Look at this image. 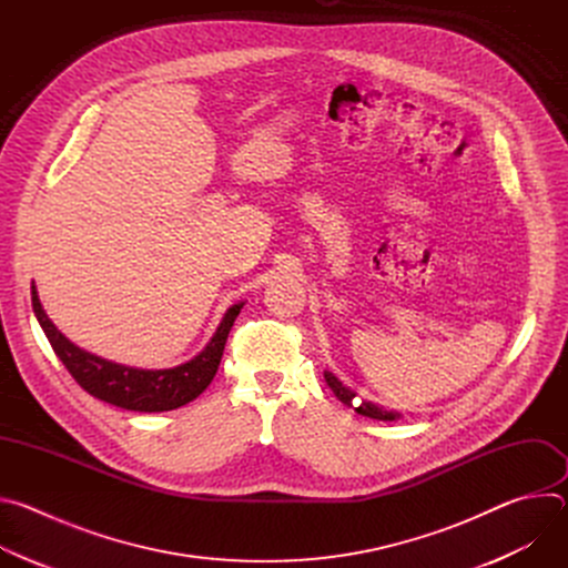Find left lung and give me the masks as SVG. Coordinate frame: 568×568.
<instances>
[{
    "label": "left lung",
    "mask_w": 568,
    "mask_h": 568,
    "mask_svg": "<svg viewBox=\"0 0 568 568\" xmlns=\"http://www.w3.org/2000/svg\"><path fill=\"white\" fill-rule=\"evenodd\" d=\"M326 382H328V386L333 388V393H335L344 404H348V407H355L357 414H362V416H366V418H375V420H395V418H397V414L386 412V409H379V407H375V404H371V402H357V399H355V393H353L351 388H346V386H344L333 373H328V371H326Z\"/></svg>",
    "instance_id": "obj_1"
}]
</instances>
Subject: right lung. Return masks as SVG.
<instances>
[{
	"instance_id": "1",
	"label": "right lung",
	"mask_w": 568,
	"mask_h": 568,
	"mask_svg": "<svg viewBox=\"0 0 568 568\" xmlns=\"http://www.w3.org/2000/svg\"><path fill=\"white\" fill-rule=\"evenodd\" d=\"M31 303L53 353L80 386L90 395L114 404V407L148 414L184 407L211 384L217 373L229 331L242 307V303L229 307L217 333L195 359L169 371H139L112 364L73 346L44 314L36 285H31Z\"/></svg>"
}]
</instances>
